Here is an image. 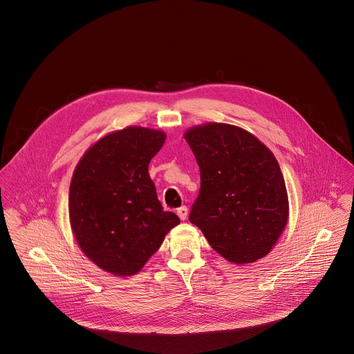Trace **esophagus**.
<instances>
[{
	"mask_svg": "<svg viewBox=\"0 0 354 354\" xmlns=\"http://www.w3.org/2000/svg\"><path fill=\"white\" fill-rule=\"evenodd\" d=\"M177 215H178V218H180L181 221H185V219H187V215H188V208H187L185 205L180 207V208L177 209Z\"/></svg>",
	"mask_w": 354,
	"mask_h": 354,
	"instance_id": "1",
	"label": "esophagus"
}]
</instances>
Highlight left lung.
<instances>
[{"label":"left lung","mask_w":354,"mask_h":354,"mask_svg":"<svg viewBox=\"0 0 354 354\" xmlns=\"http://www.w3.org/2000/svg\"><path fill=\"white\" fill-rule=\"evenodd\" d=\"M184 138L201 169V191L189 221L232 263L264 257L289 216L285 180L274 153L252 133L229 124L198 125Z\"/></svg>","instance_id":"left-lung-1"}]
</instances>
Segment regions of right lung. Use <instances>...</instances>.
I'll list each match as a JSON object with an SVG mask.
<instances>
[{
	"label": "right lung",
	"instance_id": "1",
	"mask_svg": "<svg viewBox=\"0 0 354 354\" xmlns=\"http://www.w3.org/2000/svg\"><path fill=\"white\" fill-rule=\"evenodd\" d=\"M160 131L128 127L102 138L77 163L69 187L72 232L84 254L118 277L139 272L180 223L163 211L149 174Z\"/></svg>",
	"mask_w": 354,
	"mask_h": 354
}]
</instances>
